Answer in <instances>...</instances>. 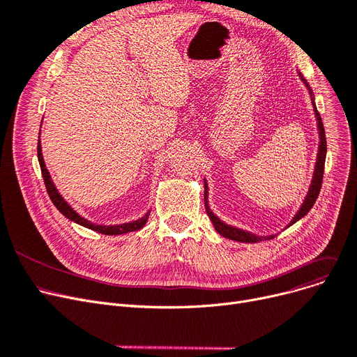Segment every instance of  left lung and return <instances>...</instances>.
Wrapping results in <instances>:
<instances>
[{"label":"left lung","instance_id":"left-lung-1","mask_svg":"<svg viewBox=\"0 0 357 357\" xmlns=\"http://www.w3.org/2000/svg\"><path fill=\"white\" fill-rule=\"evenodd\" d=\"M305 82V79H302ZM305 84L307 86V83L305 82ZM309 89V86H307ZM309 91H311V89H309ZM314 109H315V115H317V119H318V130H319V150H318V159H317V166H315V174H314V179H312V185L311 188H309V192H307V197L305 198V203L302 204L301 210L298 211V214L294 215V219L290 222V225L296 223L299 219H302V217L312 208V206L315 204V201L319 195V191H321V185H322V178H324V166H325V156H327V140H325V131H324V123H322V119H321V115L319 112L317 111V107L314 105ZM207 183H204V204H206V210H207V214L210 217V220L214 226V229L217 230V234H220L222 236L227 238V239H231V241H238V242H258L261 241V238L252 235V234H248V231H243L241 229H236V227H231V226H227L225 225L223 222H220L217 217L210 211L208 208V204H207ZM274 236H268V238H264V239H271Z\"/></svg>","mask_w":357,"mask_h":357}]
</instances>
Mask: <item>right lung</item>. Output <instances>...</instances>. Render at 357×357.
<instances>
[{
    "label": "right lung",
    "instance_id": "right-lung-1",
    "mask_svg": "<svg viewBox=\"0 0 357 357\" xmlns=\"http://www.w3.org/2000/svg\"><path fill=\"white\" fill-rule=\"evenodd\" d=\"M38 160H39V165H40V170H42V176H43V182H45V187H46V191H48V195L51 198V201L54 203V206L61 211V214H64L67 219H70L71 222H75L79 223L84 227H89L91 230L95 231H99V234H103V235H122V234H128V231H134V230H138L142 229L147 219H149V214L150 211L146 213V215H143L142 219H138L135 222H131V223H123V225H118V226H100V225H95L91 222H87L86 219H83L82 215L77 214L68 204L67 201L59 195V192L56 191L55 185L51 179V175L48 172V169H46L45 166V162H43V158H42V147H40V140L38 142Z\"/></svg>",
    "mask_w": 357,
    "mask_h": 357
}]
</instances>
